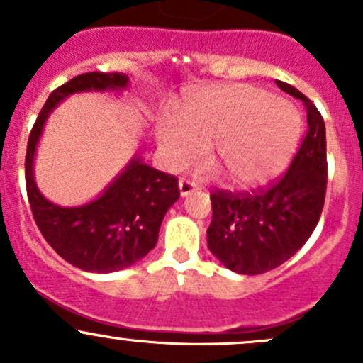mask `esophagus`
Instances as JSON below:
<instances>
[{"label": "esophagus", "instance_id": "34e87169", "mask_svg": "<svg viewBox=\"0 0 363 363\" xmlns=\"http://www.w3.org/2000/svg\"><path fill=\"white\" fill-rule=\"evenodd\" d=\"M195 182L188 181V179H181V181H179V191H181V196L191 195V193L195 191Z\"/></svg>", "mask_w": 363, "mask_h": 363}]
</instances>
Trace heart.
Listing matches in <instances>:
<instances>
[{"instance_id":"obj_1","label":"heart","mask_w":363,"mask_h":363,"mask_svg":"<svg viewBox=\"0 0 363 363\" xmlns=\"http://www.w3.org/2000/svg\"><path fill=\"white\" fill-rule=\"evenodd\" d=\"M300 117L290 105L252 86H218L196 94L186 123L170 116L158 126V142L170 168L200 158L207 145L235 186L272 177L294 156Z\"/></svg>"}]
</instances>
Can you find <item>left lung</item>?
<instances>
[{"instance_id":"8db88e82","label":"left lung","mask_w":363,"mask_h":363,"mask_svg":"<svg viewBox=\"0 0 363 363\" xmlns=\"http://www.w3.org/2000/svg\"><path fill=\"white\" fill-rule=\"evenodd\" d=\"M284 93L302 100L307 133L286 174L269 188L251 191H214L207 246L237 274L256 276L290 259L320 221L327 193V135L313 101L286 82Z\"/></svg>"}]
</instances>
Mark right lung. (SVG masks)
<instances>
[{"label": "right lung", "instance_id": "1", "mask_svg": "<svg viewBox=\"0 0 363 363\" xmlns=\"http://www.w3.org/2000/svg\"><path fill=\"white\" fill-rule=\"evenodd\" d=\"M128 84V75L117 72L73 77L50 93L28 138L26 189L36 226L61 258L86 272H116L144 258L158 242L164 214L181 195L177 177L149 167L138 156L96 200L86 205L61 207L36 188L33 161L49 113L69 94L123 91Z\"/></svg>", "mask_w": 363, "mask_h": 363}]
</instances>
